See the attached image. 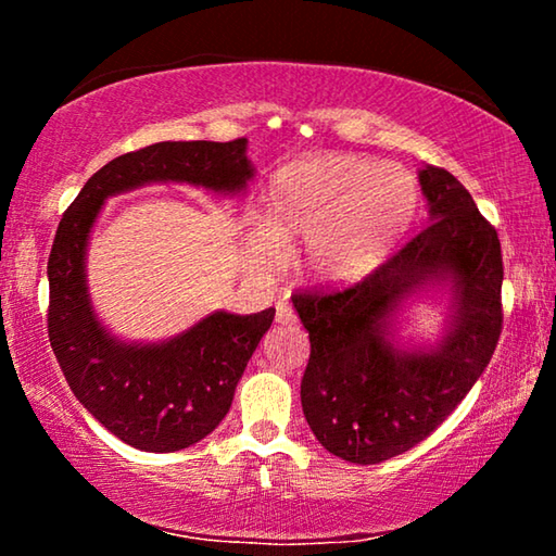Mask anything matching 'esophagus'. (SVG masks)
Listing matches in <instances>:
<instances>
[{"label":"esophagus","mask_w":556,"mask_h":556,"mask_svg":"<svg viewBox=\"0 0 556 556\" xmlns=\"http://www.w3.org/2000/svg\"><path fill=\"white\" fill-rule=\"evenodd\" d=\"M277 324H281V326H294L296 324V312L289 306L287 299L277 301Z\"/></svg>","instance_id":"esophagus-1"}]
</instances>
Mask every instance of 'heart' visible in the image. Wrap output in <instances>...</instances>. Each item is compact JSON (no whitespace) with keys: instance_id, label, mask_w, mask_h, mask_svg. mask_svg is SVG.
<instances>
[{"instance_id":"obj_1","label":"heart","mask_w":556,"mask_h":556,"mask_svg":"<svg viewBox=\"0 0 556 556\" xmlns=\"http://www.w3.org/2000/svg\"><path fill=\"white\" fill-rule=\"evenodd\" d=\"M417 208L419 186L407 168L355 154L312 159L271 181L257 255L277 265L281 244L304 242L301 267L308 277L355 279L397 248Z\"/></svg>"}]
</instances>
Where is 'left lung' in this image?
<instances>
[{
  "label": "left lung",
  "instance_id": "1",
  "mask_svg": "<svg viewBox=\"0 0 556 556\" xmlns=\"http://www.w3.org/2000/svg\"><path fill=\"white\" fill-rule=\"evenodd\" d=\"M429 223L355 285L291 294L312 355L301 378L308 427L333 456L380 464L425 441L454 412L503 331V255L491 223L446 168L419 174ZM457 289V321L439 352L402 354L383 341L387 316L427 280Z\"/></svg>",
  "mask_w": 556,
  "mask_h": 556
}]
</instances>
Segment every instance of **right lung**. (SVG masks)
<instances>
[{
  "instance_id": "1",
  "label": "right lung",
  "mask_w": 556,
  "mask_h": 556,
  "mask_svg": "<svg viewBox=\"0 0 556 556\" xmlns=\"http://www.w3.org/2000/svg\"><path fill=\"white\" fill-rule=\"evenodd\" d=\"M248 139L159 142L112 159L63 213L49 257V341L75 397L125 444L168 454L195 444L228 414L235 388L275 308L252 316L215 312L159 345H125L90 308L86 248L102 201L152 181L242 191Z\"/></svg>"
}]
</instances>
